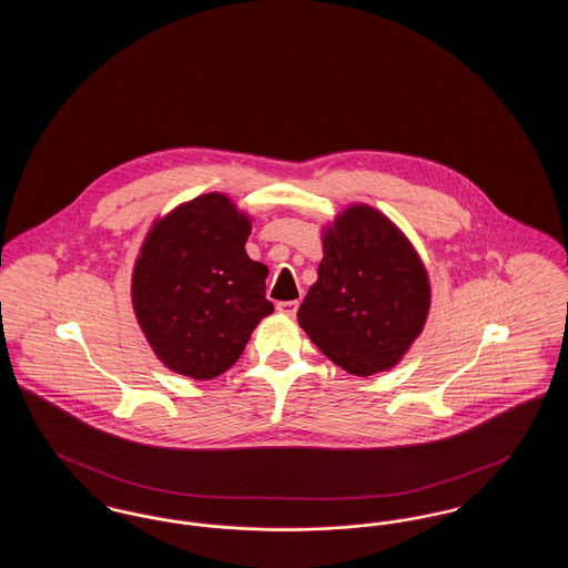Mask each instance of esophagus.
Instances as JSON below:
<instances>
[{
    "mask_svg": "<svg viewBox=\"0 0 568 568\" xmlns=\"http://www.w3.org/2000/svg\"><path fill=\"white\" fill-rule=\"evenodd\" d=\"M276 311H278L281 315L294 317L297 313V300H283V302H276Z\"/></svg>",
    "mask_w": 568,
    "mask_h": 568,
    "instance_id": "1",
    "label": "esophagus"
}]
</instances>
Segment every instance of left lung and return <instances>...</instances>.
<instances>
[{
    "mask_svg": "<svg viewBox=\"0 0 568 568\" xmlns=\"http://www.w3.org/2000/svg\"><path fill=\"white\" fill-rule=\"evenodd\" d=\"M324 253L297 324L352 375L392 368L419 336L430 308L422 260L403 232L371 206L336 216Z\"/></svg>",
    "mask_w": 568,
    "mask_h": 568,
    "instance_id": "left-lung-1",
    "label": "left lung"
}]
</instances>
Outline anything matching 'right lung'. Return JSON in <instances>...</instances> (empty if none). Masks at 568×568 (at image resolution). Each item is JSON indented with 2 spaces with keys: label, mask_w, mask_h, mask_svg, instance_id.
<instances>
[{
  "label": "right lung",
  "mask_w": 568,
  "mask_h": 568,
  "mask_svg": "<svg viewBox=\"0 0 568 568\" xmlns=\"http://www.w3.org/2000/svg\"><path fill=\"white\" fill-rule=\"evenodd\" d=\"M248 232V219L225 195L206 193L146 236L132 300L138 324L170 371L197 381L225 373L271 315L268 268L246 255Z\"/></svg>",
  "instance_id": "1"
}]
</instances>
